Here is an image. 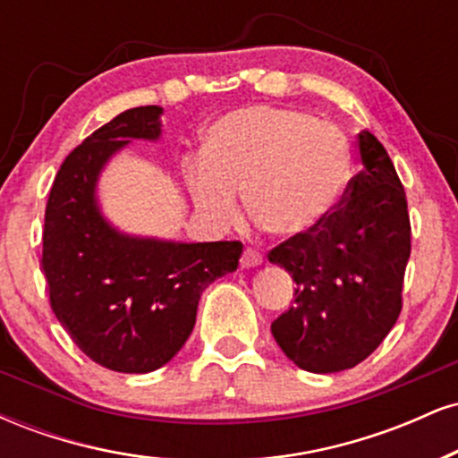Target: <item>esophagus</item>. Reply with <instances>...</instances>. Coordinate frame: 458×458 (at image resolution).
<instances>
[{"label":"esophagus","mask_w":458,"mask_h":458,"mask_svg":"<svg viewBox=\"0 0 458 458\" xmlns=\"http://www.w3.org/2000/svg\"><path fill=\"white\" fill-rule=\"evenodd\" d=\"M262 254L259 250H254V247H247V250L243 251V256H241V267L243 269H251V267H259L262 265Z\"/></svg>","instance_id":"esophagus-1"}]
</instances>
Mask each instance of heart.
Instances as JSON below:
<instances>
[{
    "label": "heart",
    "mask_w": 458,
    "mask_h": 458,
    "mask_svg": "<svg viewBox=\"0 0 458 458\" xmlns=\"http://www.w3.org/2000/svg\"><path fill=\"white\" fill-rule=\"evenodd\" d=\"M204 157L185 159V181L199 211L219 224L239 215L236 191L267 233H312L334 211L349 178L343 131L310 114L251 105L222 115L204 135Z\"/></svg>",
    "instance_id": "1"
}]
</instances>
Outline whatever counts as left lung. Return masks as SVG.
<instances>
[{"label":"left lung","instance_id":"obj_1","mask_svg":"<svg viewBox=\"0 0 458 458\" xmlns=\"http://www.w3.org/2000/svg\"><path fill=\"white\" fill-rule=\"evenodd\" d=\"M364 170L312 233L269 251L295 280V303L271 323L291 361L308 372H340L364 361L396 325L411 254L407 196L370 131L357 135Z\"/></svg>","mask_w":458,"mask_h":458}]
</instances>
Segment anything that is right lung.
Here are the masks:
<instances>
[{
	"label": "right lung",
	"instance_id": "1",
	"mask_svg": "<svg viewBox=\"0 0 458 458\" xmlns=\"http://www.w3.org/2000/svg\"><path fill=\"white\" fill-rule=\"evenodd\" d=\"M163 109L115 115L66 157L45 208L43 271L62 327L92 361L152 372L187 343L199 295L239 267L243 243H174L115 230L97 204L105 163L131 140H159Z\"/></svg>",
	"mask_w": 458,
	"mask_h": 458
}]
</instances>
